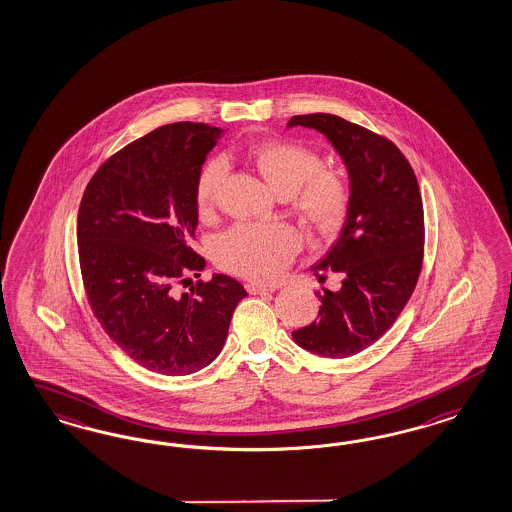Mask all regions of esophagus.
Instances as JSON below:
<instances>
[{"instance_id": "obj_1", "label": "esophagus", "mask_w": 512, "mask_h": 512, "mask_svg": "<svg viewBox=\"0 0 512 512\" xmlns=\"http://www.w3.org/2000/svg\"><path fill=\"white\" fill-rule=\"evenodd\" d=\"M249 295H268L274 293V287H266V285H259V283H246Z\"/></svg>"}]
</instances>
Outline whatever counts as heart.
I'll return each instance as SVG.
<instances>
[{
	"label": "heart",
	"instance_id": "heart-1",
	"mask_svg": "<svg viewBox=\"0 0 512 512\" xmlns=\"http://www.w3.org/2000/svg\"><path fill=\"white\" fill-rule=\"evenodd\" d=\"M246 155L268 186L291 197L298 216L310 229L323 236L340 231L351 208V186L343 172L323 167L317 150L296 140L276 139L249 144ZM223 174L221 157L202 165L195 182L199 216L212 214ZM296 248L298 236L283 223H240L219 234L212 251L223 270L246 278L270 279L278 276Z\"/></svg>",
	"mask_w": 512,
	"mask_h": 512
}]
</instances>
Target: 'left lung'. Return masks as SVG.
Here are the masks:
<instances>
[{
	"label": "left lung",
	"mask_w": 512,
	"mask_h": 512,
	"mask_svg": "<svg viewBox=\"0 0 512 512\" xmlns=\"http://www.w3.org/2000/svg\"><path fill=\"white\" fill-rule=\"evenodd\" d=\"M321 131L338 150L351 178V208L319 279L340 274V291L323 287L319 317L293 330L315 355L345 358L379 340L413 295L424 257V210L419 182L400 148L362 125L315 112L293 116L289 127Z\"/></svg>",
	"instance_id": "left-lung-1"
}]
</instances>
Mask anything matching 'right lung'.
Masks as SVG:
<instances>
[{
	"instance_id": "add662e5",
	"label": "right lung",
	"mask_w": 512,
	"mask_h": 512,
	"mask_svg": "<svg viewBox=\"0 0 512 512\" xmlns=\"http://www.w3.org/2000/svg\"><path fill=\"white\" fill-rule=\"evenodd\" d=\"M223 129L178 122L133 140L97 169L80 201L78 261L90 308L125 355L150 372L187 375L221 353L242 283L216 274L178 293L204 259L195 182Z\"/></svg>"
}]
</instances>
